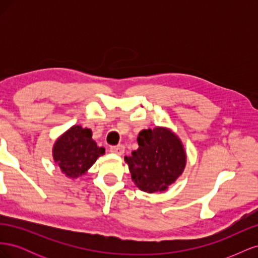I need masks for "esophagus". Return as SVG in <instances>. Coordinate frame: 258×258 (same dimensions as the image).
<instances>
[{"label": "esophagus", "mask_w": 258, "mask_h": 258, "mask_svg": "<svg viewBox=\"0 0 258 258\" xmlns=\"http://www.w3.org/2000/svg\"><path fill=\"white\" fill-rule=\"evenodd\" d=\"M110 151L116 155H122L123 152H124V146L121 145V144H118V145H115V146H111Z\"/></svg>", "instance_id": "esophagus-1"}]
</instances>
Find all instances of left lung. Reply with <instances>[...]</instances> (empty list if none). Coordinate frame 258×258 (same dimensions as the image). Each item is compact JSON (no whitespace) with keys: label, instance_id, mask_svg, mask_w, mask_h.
Segmentation results:
<instances>
[{"label":"left lung","instance_id":"1","mask_svg":"<svg viewBox=\"0 0 258 258\" xmlns=\"http://www.w3.org/2000/svg\"><path fill=\"white\" fill-rule=\"evenodd\" d=\"M139 148L124 157L132 181L146 192L162 191L182 174L186 154L182 142L168 129L156 127L142 130Z\"/></svg>","mask_w":258,"mask_h":258}]
</instances>
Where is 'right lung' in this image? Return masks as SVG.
<instances>
[{
	"instance_id": "add662e5",
	"label": "right lung",
	"mask_w": 258,
	"mask_h": 258,
	"mask_svg": "<svg viewBox=\"0 0 258 258\" xmlns=\"http://www.w3.org/2000/svg\"><path fill=\"white\" fill-rule=\"evenodd\" d=\"M52 154L62 172L76 178L84 174L99 156L104 154V148L97 146L91 139L90 129L73 126L57 140Z\"/></svg>"
}]
</instances>
